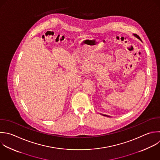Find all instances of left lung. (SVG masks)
<instances>
[{
	"instance_id": "8db88e82",
	"label": "left lung",
	"mask_w": 160,
	"mask_h": 160,
	"mask_svg": "<svg viewBox=\"0 0 160 160\" xmlns=\"http://www.w3.org/2000/svg\"><path fill=\"white\" fill-rule=\"evenodd\" d=\"M134 36L135 37H136L138 39H139L140 41H141V39H140V38H139V37L138 35H136V34H134ZM102 115H103V116H107V117H109V116H107V115H105V114H102Z\"/></svg>"
}]
</instances>
